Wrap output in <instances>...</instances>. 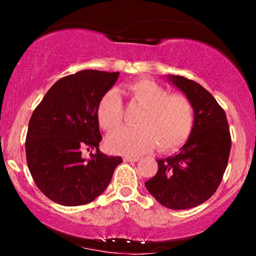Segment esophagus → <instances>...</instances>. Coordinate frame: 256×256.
Segmentation results:
<instances>
[{"label":"esophagus","mask_w":256,"mask_h":256,"mask_svg":"<svg viewBox=\"0 0 256 256\" xmlns=\"http://www.w3.org/2000/svg\"><path fill=\"white\" fill-rule=\"evenodd\" d=\"M122 160H124L125 162H136V161L140 160V158H138V156H128V155H125V156L122 158Z\"/></svg>","instance_id":"1"}]
</instances>
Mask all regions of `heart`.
<instances>
[{
	"instance_id": "b5f03b06",
	"label": "heart",
	"mask_w": 256,
	"mask_h": 256,
	"mask_svg": "<svg viewBox=\"0 0 256 256\" xmlns=\"http://www.w3.org/2000/svg\"><path fill=\"white\" fill-rule=\"evenodd\" d=\"M125 94L131 104L140 108L134 119L136 128L119 130L108 137L107 148L116 154L138 155L156 146L170 152L189 138L195 122L194 106L182 94H170L150 79H140L126 85ZM100 126L114 132L124 122V106L119 94L107 91L98 106Z\"/></svg>"
}]
</instances>
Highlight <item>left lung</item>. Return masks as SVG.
Returning <instances> with one entry per match:
<instances>
[{
	"mask_svg": "<svg viewBox=\"0 0 256 256\" xmlns=\"http://www.w3.org/2000/svg\"><path fill=\"white\" fill-rule=\"evenodd\" d=\"M170 79L192 101L195 122L178 154L158 158V173L146 188L170 210H189L207 201L222 183L231 149L225 110L212 94L182 76Z\"/></svg>",
	"mask_w": 256,
	"mask_h": 256,
	"instance_id": "left-lung-1",
	"label": "left lung"
}]
</instances>
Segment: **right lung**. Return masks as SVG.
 <instances>
[{
  "label": "right lung",
  "instance_id": "1",
  "mask_svg": "<svg viewBox=\"0 0 256 256\" xmlns=\"http://www.w3.org/2000/svg\"><path fill=\"white\" fill-rule=\"evenodd\" d=\"M118 76L96 70L66 76L32 113L26 161L38 189L58 204H90L104 192L122 162L120 156H108L98 149V106ZM84 150H90L88 159L81 155Z\"/></svg>",
  "mask_w": 256,
  "mask_h": 256
}]
</instances>
